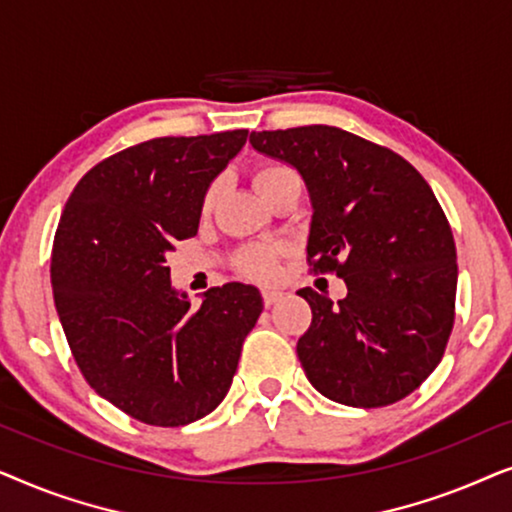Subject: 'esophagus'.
Masks as SVG:
<instances>
[{"instance_id":"1","label":"esophagus","mask_w":512,"mask_h":512,"mask_svg":"<svg viewBox=\"0 0 512 512\" xmlns=\"http://www.w3.org/2000/svg\"><path fill=\"white\" fill-rule=\"evenodd\" d=\"M282 296H284V293L277 291V289H263V303L268 305V307L279 303V300H282Z\"/></svg>"}]
</instances>
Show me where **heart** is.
Returning a JSON list of instances; mask_svg holds the SVG:
<instances>
[{
    "mask_svg": "<svg viewBox=\"0 0 512 512\" xmlns=\"http://www.w3.org/2000/svg\"><path fill=\"white\" fill-rule=\"evenodd\" d=\"M291 177H296V172H293L289 165L261 163L254 170V186L265 200L272 191H275L277 184H282L284 179H291ZM219 188H221L219 181H214V184L207 186V191L202 195V202H200L202 214L212 212L216 195H219ZM282 254H284V247H277V244H254V247L242 249L240 254H237V268L251 279H270L277 275V265Z\"/></svg>",
    "mask_w": 512,
    "mask_h": 512,
    "instance_id": "1",
    "label": "heart"
}]
</instances>
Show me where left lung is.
<instances>
[{
  "label": "left lung",
  "mask_w": 512,
  "mask_h": 512,
  "mask_svg": "<svg viewBox=\"0 0 512 512\" xmlns=\"http://www.w3.org/2000/svg\"><path fill=\"white\" fill-rule=\"evenodd\" d=\"M251 146L296 167L312 202L307 263L347 296L300 289L312 324L298 359L335 403L382 408L443 359L454 324L457 249L431 186L408 160L331 125L251 132Z\"/></svg>",
  "instance_id": "left-lung-1"
}]
</instances>
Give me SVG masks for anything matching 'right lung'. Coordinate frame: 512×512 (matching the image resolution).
Returning a JSON list of instances; mask_svg holds the SVG:
<instances>
[{"label": "right lung", "mask_w": 512, "mask_h": 512, "mask_svg": "<svg viewBox=\"0 0 512 512\" xmlns=\"http://www.w3.org/2000/svg\"><path fill=\"white\" fill-rule=\"evenodd\" d=\"M247 130L158 137L104 158L55 230V310L86 382L125 415L184 426L226 398L263 298L230 282L200 307L170 284L165 254L198 233L200 202Z\"/></svg>", "instance_id": "obj_1"}]
</instances>
